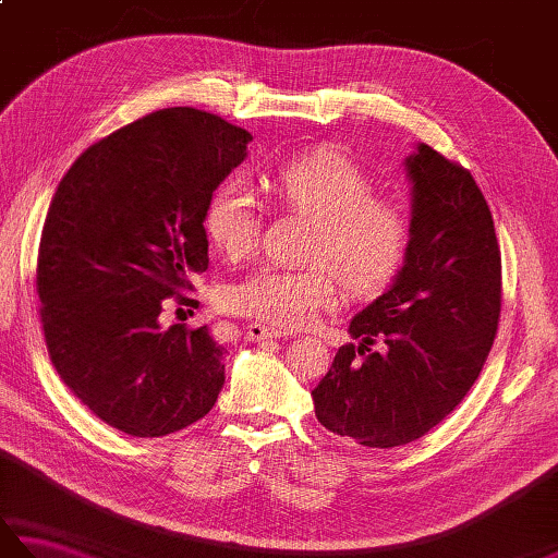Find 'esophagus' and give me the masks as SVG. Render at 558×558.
Instances as JSON below:
<instances>
[{
  "label": "esophagus",
  "mask_w": 558,
  "mask_h": 558,
  "mask_svg": "<svg viewBox=\"0 0 558 558\" xmlns=\"http://www.w3.org/2000/svg\"><path fill=\"white\" fill-rule=\"evenodd\" d=\"M246 338L254 340V342L280 340V338H286V330H278V328L264 326V324H252V326H246Z\"/></svg>",
  "instance_id": "34e87169"
}]
</instances>
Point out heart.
<instances>
[{
    "mask_svg": "<svg viewBox=\"0 0 558 558\" xmlns=\"http://www.w3.org/2000/svg\"><path fill=\"white\" fill-rule=\"evenodd\" d=\"M270 189L290 210L316 220L304 258L314 266H266L225 292L230 312L280 328L310 326L340 302L339 278L366 298L381 292L408 258L410 220L374 196V182L338 150H314L272 172ZM206 232L218 252L240 260L260 242V210L242 182L222 184L206 208Z\"/></svg>",
    "mask_w": 558,
    "mask_h": 558,
    "instance_id": "heart-1",
    "label": "heart"
}]
</instances>
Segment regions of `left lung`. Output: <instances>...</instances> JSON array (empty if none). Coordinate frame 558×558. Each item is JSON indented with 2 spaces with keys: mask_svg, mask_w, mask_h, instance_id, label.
Listing matches in <instances>:
<instances>
[{
  "mask_svg": "<svg viewBox=\"0 0 558 558\" xmlns=\"http://www.w3.org/2000/svg\"><path fill=\"white\" fill-rule=\"evenodd\" d=\"M405 170V264L350 322L360 345H342L312 390L318 422L369 448L412 444L448 417L477 381L501 316V252L470 170L426 144ZM376 339L386 353L371 350Z\"/></svg>",
  "mask_w": 558,
  "mask_h": 558,
  "instance_id": "left-lung-1",
  "label": "left lung"
}]
</instances>
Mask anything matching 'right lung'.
Masks as SVG:
<instances>
[{"label":"right lung","instance_id":"1","mask_svg":"<svg viewBox=\"0 0 558 558\" xmlns=\"http://www.w3.org/2000/svg\"><path fill=\"white\" fill-rule=\"evenodd\" d=\"M252 134L194 108L158 110L86 148L47 210L35 288L57 374L129 436L206 417L225 384L206 326L165 328V302L208 268L206 208Z\"/></svg>","mask_w":558,"mask_h":558}]
</instances>
